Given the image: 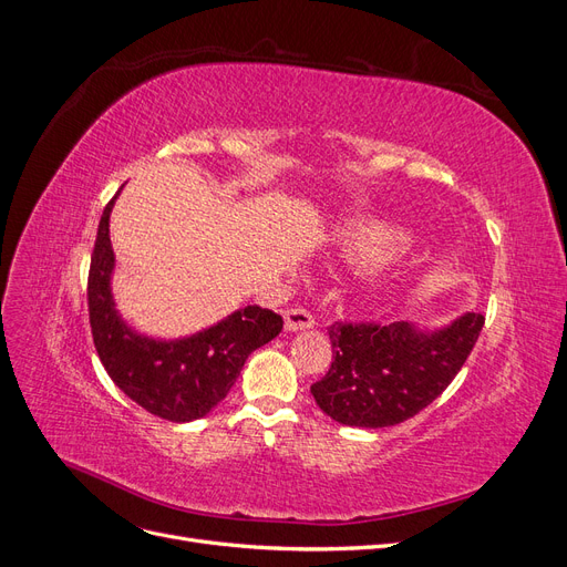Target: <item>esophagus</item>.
Listing matches in <instances>:
<instances>
[{
  "label": "esophagus",
  "mask_w": 567,
  "mask_h": 567,
  "mask_svg": "<svg viewBox=\"0 0 567 567\" xmlns=\"http://www.w3.org/2000/svg\"><path fill=\"white\" fill-rule=\"evenodd\" d=\"M284 319H286V331L288 333L307 331V329H312V326H315V317L307 310H302V307H293V310H288L284 315Z\"/></svg>",
  "instance_id": "34e87169"
}]
</instances>
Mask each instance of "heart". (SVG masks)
<instances>
[{
	"instance_id": "obj_1",
	"label": "heart",
	"mask_w": 567,
	"mask_h": 567,
	"mask_svg": "<svg viewBox=\"0 0 567 567\" xmlns=\"http://www.w3.org/2000/svg\"><path fill=\"white\" fill-rule=\"evenodd\" d=\"M406 244L404 229L388 225V221L367 219L348 227L340 234V250L348 260L357 265L381 262L392 252H398ZM369 288L373 296H385L390 290V277L385 269H373L369 274Z\"/></svg>"
}]
</instances>
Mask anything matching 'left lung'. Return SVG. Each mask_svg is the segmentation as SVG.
<instances>
[{"label":"left lung","mask_w":567,"mask_h":567,"mask_svg":"<svg viewBox=\"0 0 567 567\" xmlns=\"http://www.w3.org/2000/svg\"><path fill=\"white\" fill-rule=\"evenodd\" d=\"M483 323L480 312L433 331L411 321L333 323L331 369L310 390L323 414L342 425H398L454 381Z\"/></svg>","instance_id":"8db88e82"}]
</instances>
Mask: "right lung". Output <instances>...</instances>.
I'll return each mask as SVG.
<instances>
[{
	"label": "right lung",
	"instance_id": "1",
	"mask_svg": "<svg viewBox=\"0 0 567 567\" xmlns=\"http://www.w3.org/2000/svg\"><path fill=\"white\" fill-rule=\"evenodd\" d=\"M115 198L101 215L87 281L94 348L113 383L148 414L173 423L203 419L227 398L250 352L281 333L284 319L248 305L186 338L161 340L134 331L115 310L111 288L115 255L109 219Z\"/></svg>",
	"mask_w": 567,
	"mask_h": 567
}]
</instances>
